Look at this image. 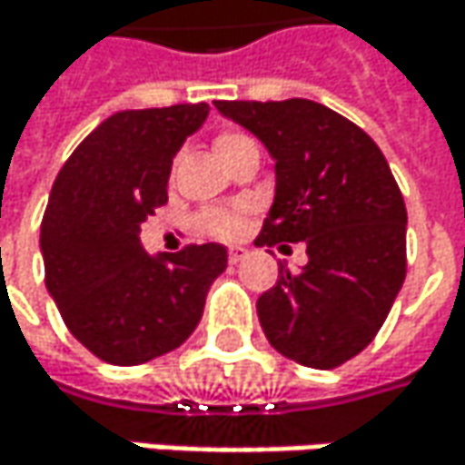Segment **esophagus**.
I'll use <instances>...</instances> for the list:
<instances>
[{
  "label": "esophagus",
  "mask_w": 465,
  "mask_h": 465,
  "mask_svg": "<svg viewBox=\"0 0 465 465\" xmlns=\"http://www.w3.org/2000/svg\"><path fill=\"white\" fill-rule=\"evenodd\" d=\"M244 255H247V250H244V247H232V250H229V263H239V261H244Z\"/></svg>",
  "instance_id": "1"
}]
</instances>
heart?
Here are the masks:
<instances>
[{
	"instance_id": "obj_1",
	"label": "heart",
	"mask_w": 465,
	"mask_h": 465,
	"mask_svg": "<svg viewBox=\"0 0 465 465\" xmlns=\"http://www.w3.org/2000/svg\"><path fill=\"white\" fill-rule=\"evenodd\" d=\"M252 142L247 140L242 132H218L213 147L218 153V158L226 163L232 155H236L242 147H247ZM242 218H244V210L242 207H233V210H221V207H213V210H204L199 213L196 218V229L204 233V236H213V239H236L242 232Z\"/></svg>"
}]
</instances>
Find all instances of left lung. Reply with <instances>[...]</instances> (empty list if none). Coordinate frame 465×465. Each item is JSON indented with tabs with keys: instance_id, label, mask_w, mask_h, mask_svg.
Masks as SVG:
<instances>
[{
	"instance_id": "1",
	"label": "left lung",
	"mask_w": 465,
	"mask_h": 465,
	"mask_svg": "<svg viewBox=\"0 0 465 465\" xmlns=\"http://www.w3.org/2000/svg\"><path fill=\"white\" fill-rule=\"evenodd\" d=\"M274 158L277 193L255 244L304 242L307 266H280L258 321L285 358L336 369L371 344L407 277V207L361 126L310 99L215 102ZM288 247V244H282Z\"/></svg>"
}]
</instances>
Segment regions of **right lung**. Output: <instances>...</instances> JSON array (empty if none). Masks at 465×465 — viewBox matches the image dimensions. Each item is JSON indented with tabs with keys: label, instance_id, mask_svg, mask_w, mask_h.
Listing matches in <instances>:
<instances>
[{
	"label": "right lung",
	"instance_id": "1",
	"mask_svg": "<svg viewBox=\"0 0 465 465\" xmlns=\"http://www.w3.org/2000/svg\"><path fill=\"white\" fill-rule=\"evenodd\" d=\"M207 113V102L115 113L53 183L40 226L45 285L72 336L107 363L137 366L180 347L226 269L215 242L158 258L140 242L142 223L169 199L174 153Z\"/></svg>",
	"mask_w": 465,
	"mask_h": 465
}]
</instances>
